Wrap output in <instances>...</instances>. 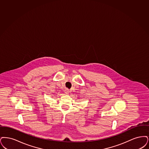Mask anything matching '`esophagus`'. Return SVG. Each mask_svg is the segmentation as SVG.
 <instances>
[{"label":"esophagus","mask_w":149,"mask_h":149,"mask_svg":"<svg viewBox=\"0 0 149 149\" xmlns=\"http://www.w3.org/2000/svg\"><path fill=\"white\" fill-rule=\"evenodd\" d=\"M65 93H66V94H68V93H69L70 91H69V90H68V88H65Z\"/></svg>","instance_id":"34e87169"}]
</instances>
